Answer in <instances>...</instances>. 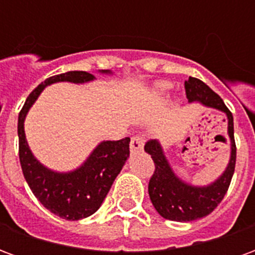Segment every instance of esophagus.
Returning a JSON list of instances; mask_svg holds the SVG:
<instances>
[{"label":"esophagus","instance_id":"34e87169","mask_svg":"<svg viewBox=\"0 0 255 255\" xmlns=\"http://www.w3.org/2000/svg\"><path fill=\"white\" fill-rule=\"evenodd\" d=\"M129 149H131V151H139V150L143 149V139L140 136H133L131 139V143H129Z\"/></svg>","mask_w":255,"mask_h":255}]
</instances>
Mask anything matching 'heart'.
Wrapping results in <instances>:
<instances>
[{
  "label": "heart",
  "mask_w": 255,
  "mask_h": 255,
  "mask_svg": "<svg viewBox=\"0 0 255 255\" xmlns=\"http://www.w3.org/2000/svg\"><path fill=\"white\" fill-rule=\"evenodd\" d=\"M171 89V84L169 83H158L155 84L154 90H153V100L155 102H160L164 97H165L166 91Z\"/></svg>",
  "instance_id": "1"
}]
</instances>
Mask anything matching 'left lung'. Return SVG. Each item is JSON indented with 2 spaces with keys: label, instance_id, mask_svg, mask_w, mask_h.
<instances>
[{
  "label": "left lung",
  "instance_id": "8db88e82",
  "mask_svg": "<svg viewBox=\"0 0 255 255\" xmlns=\"http://www.w3.org/2000/svg\"><path fill=\"white\" fill-rule=\"evenodd\" d=\"M188 102H201L208 108L224 112L228 122V138L231 142V157L221 176L208 186H192L183 182L166 160L158 140L151 139L144 144V151L154 161V173L149 182V195L155 210L164 219L188 223L202 219L213 212L228 191L231 179L235 172L236 146L234 139V117L224 101L209 86L197 78L184 82Z\"/></svg>",
  "mask_w": 255,
  "mask_h": 255
}]
</instances>
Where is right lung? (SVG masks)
<instances>
[{"label":"right lung","mask_w":255,"mask_h":255,"mask_svg":"<svg viewBox=\"0 0 255 255\" xmlns=\"http://www.w3.org/2000/svg\"><path fill=\"white\" fill-rule=\"evenodd\" d=\"M102 73L112 72L106 69ZM94 79V75L84 71H71L46 79L28 95L19 113V158L25 182L47 210L69 221L86 219L100 209L129 157V138L104 140L79 168L71 172H56L42 165L34 157L25 139L24 120L38 95L49 84L86 83Z\"/></svg>","instance_id":"right-lung-1"}]
</instances>
